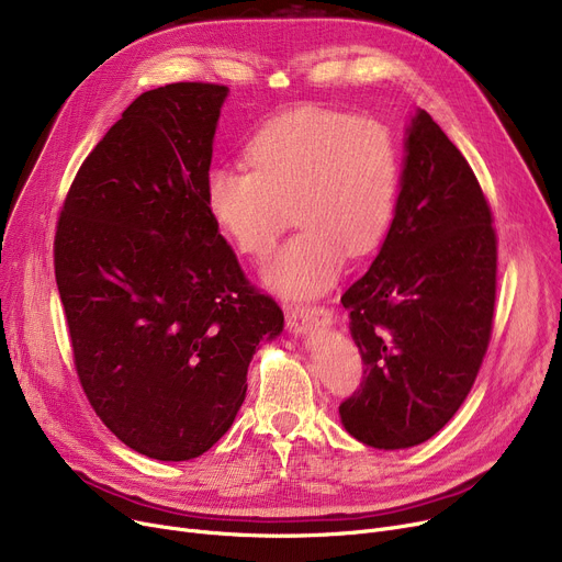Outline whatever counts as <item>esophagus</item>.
I'll return each mask as SVG.
<instances>
[{
    "label": "esophagus",
    "mask_w": 562,
    "mask_h": 562,
    "mask_svg": "<svg viewBox=\"0 0 562 562\" xmlns=\"http://www.w3.org/2000/svg\"><path fill=\"white\" fill-rule=\"evenodd\" d=\"M333 312L326 305H296L286 310V326L293 333H305L314 323H330Z\"/></svg>",
    "instance_id": "1"
}]
</instances>
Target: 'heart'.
<instances>
[{"instance_id":"b5f03b06","label":"heart","mask_w":562,"mask_h":562,"mask_svg":"<svg viewBox=\"0 0 562 562\" xmlns=\"http://www.w3.org/2000/svg\"><path fill=\"white\" fill-rule=\"evenodd\" d=\"M248 168L206 172L204 200L225 239L266 259L296 218L301 232L276 255L266 282L284 296H314L371 252L387 232L401 157L390 125L326 106L276 115L246 147Z\"/></svg>"}]
</instances>
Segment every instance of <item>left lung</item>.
Listing matches in <instances>:
<instances>
[{
	"instance_id": "obj_1",
	"label": "left lung",
	"mask_w": 562,
	"mask_h": 562,
	"mask_svg": "<svg viewBox=\"0 0 562 562\" xmlns=\"http://www.w3.org/2000/svg\"><path fill=\"white\" fill-rule=\"evenodd\" d=\"M396 214L371 269L341 296L364 375L339 405L373 449L445 428L483 364L496 301V229L462 153L426 111L412 117Z\"/></svg>"
}]
</instances>
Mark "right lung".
Here are the masks:
<instances>
[{
	"label": "right lung",
	"mask_w": 562,
	"mask_h": 562,
	"mask_svg": "<svg viewBox=\"0 0 562 562\" xmlns=\"http://www.w3.org/2000/svg\"><path fill=\"white\" fill-rule=\"evenodd\" d=\"M225 95L204 81L138 95L83 159L56 221L81 390L123 445L166 462L227 432L259 339L284 326L206 210Z\"/></svg>",
	"instance_id": "obj_1"
}]
</instances>
